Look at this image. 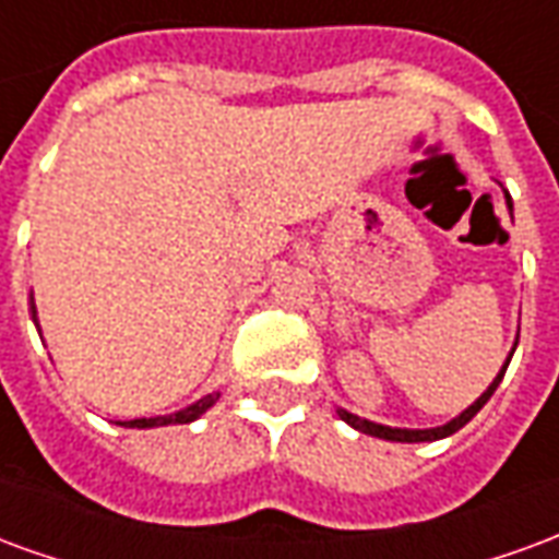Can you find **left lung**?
I'll list each match as a JSON object with an SVG mask.
<instances>
[{
    "mask_svg": "<svg viewBox=\"0 0 559 559\" xmlns=\"http://www.w3.org/2000/svg\"><path fill=\"white\" fill-rule=\"evenodd\" d=\"M506 204H509V210H512V198H509V192H506ZM518 346V343H514ZM514 355V349H512ZM512 355L506 358V364H502V370L497 373V379L490 382L488 391L481 394V397L473 403V406H466L457 418H451L449 425L442 427H427V430H409V427H388V425H376V421H367V418H358V415L346 413V409H336L340 413V418L346 421V425H352L355 430H361V433H370V437H379V439H391V442H433V439H442V437H451V433H457L466 421H473V415L485 406L490 400V394L497 391V385L502 382V376H506V367H509V361H512Z\"/></svg>",
    "mask_w": 559,
    "mask_h": 559,
    "instance_id": "obj_1",
    "label": "left lung"
}]
</instances>
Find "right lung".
<instances>
[{
    "label": "right lung",
    "mask_w": 559,
    "mask_h": 559,
    "mask_svg": "<svg viewBox=\"0 0 559 559\" xmlns=\"http://www.w3.org/2000/svg\"><path fill=\"white\" fill-rule=\"evenodd\" d=\"M33 319H35V304H33ZM38 324V322H35ZM219 400V394H207V397L195 400L192 406H186L180 413L171 415H156V418H132V421H120L122 427H138V430H144V427H165V425H189V421H195L201 415L207 413L210 406Z\"/></svg>",
    "instance_id": "1"
}]
</instances>
